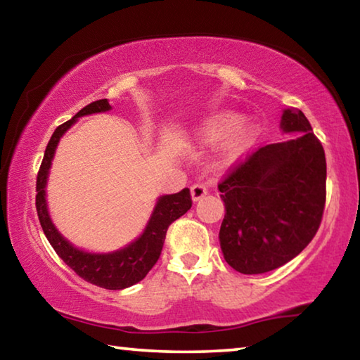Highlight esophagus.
Returning <instances> with one entry per match:
<instances>
[{"label":"esophagus","mask_w":360,"mask_h":360,"mask_svg":"<svg viewBox=\"0 0 360 360\" xmlns=\"http://www.w3.org/2000/svg\"><path fill=\"white\" fill-rule=\"evenodd\" d=\"M206 193H208V188H206V186L203 184H193L191 187L192 202H198V200H202Z\"/></svg>","instance_id":"obj_1"}]
</instances>
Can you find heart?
I'll return each instance as SVG.
<instances>
[{
    "instance_id": "heart-1",
    "label": "heart",
    "mask_w": 360,
    "mask_h": 360,
    "mask_svg": "<svg viewBox=\"0 0 360 360\" xmlns=\"http://www.w3.org/2000/svg\"><path fill=\"white\" fill-rule=\"evenodd\" d=\"M222 136L224 138L217 149L219 158L224 163H233L254 143V127L248 122H240L238 114L222 111L206 120L197 131V138L202 143H214Z\"/></svg>"
}]
</instances>
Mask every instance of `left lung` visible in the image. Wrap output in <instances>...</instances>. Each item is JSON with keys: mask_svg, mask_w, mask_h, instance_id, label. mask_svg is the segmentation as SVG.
<instances>
[{"mask_svg": "<svg viewBox=\"0 0 360 360\" xmlns=\"http://www.w3.org/2000/svg\"><path fill=\"white\" fill-rule=\"evenodd\" d=\"M279 129L297 135L255 150L219 184L225 206L219 243L225 262L243 275L297 257L324 212V148L300 109H284Z\"/></svg>", "mask_w": 360, "mask_h": 360, "instance_id": "obj_1", "label": "left lung"}]
</instances>
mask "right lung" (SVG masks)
<instances>
[{
  "mask_svg": "<svg viewBox=\"0 0 360 360\" xmlns=\"http://www.w3.org/2000/svg\"><path fill=\"white\" fill-rule=\"evenodd\" d=\"M108 111H111V105H109L108 100L94 101L82 108L75 117L65 122L63 125L57 127L46 148L44 158H42L38 173V181H36V192H38V195H36V210H38V217L46 238L51 243V246L56 249L58 257L70 268H72L76 275L85 279V281L100 285L103 289L122 290L141 281L150 268L155 265V262L160 257L169 224L191 210L192 200L191 191L187 187L178 193L160 195L157 198L143 233L130 241L129 245L111 252L85 251V249L72 245L70 240H66L60 233L52 221L51 212H49L46 191L57 146L65 133L84 115Z\"/></svg>",
  "mask_w": 360,
  "mask_h": 360,
  "instance_id": "right-lung-1",
  "label": "right lung"
}]
</instances>
